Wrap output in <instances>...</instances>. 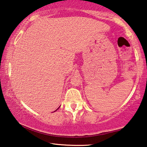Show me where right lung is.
<instances>
[{"instance_id": "obj_1", "label": "right lung", "mask_w": 147, "mask_h": 147, "mask_svg": "<svg viewBox=\"0 0 147 147\" xmlns=\"http://www.w3.org/2000/svg\"><path fill=\"white\" fill-rule=\"evenodd\" d=\"M59 107H58V108H57V109H59ZM57 109H56V110H55V111H56L57 110ZM55 111H53V112H55Z\"/></svg>"}]
</instances>
